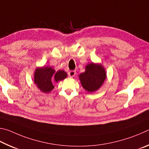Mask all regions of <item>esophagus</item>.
<instances>
[{
  "instance_id": "1",
  "label": "esophagus",
  "mask_w": 149,
  "mask_h": 149,
  "mask_svg": "<svg viewBox=\"0 0 149 149\" xmlns=\"http://www.w3.org/2000/svg\"><path fill=\"white\" fill-rule=\"evenodd\" d=\"M68 74H69V76L70 77H74L75 76V74H76V71L75 70H70V71L68 72Z\"/></svg>"
}]
</instances>
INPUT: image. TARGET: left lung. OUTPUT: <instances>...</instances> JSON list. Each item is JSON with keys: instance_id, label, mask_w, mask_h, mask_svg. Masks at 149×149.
<instances>
[{"instance_id": "8db88e82", "label": "left lung", "mask_w": 149, "mask_h": 149, "mask_svg": "<svg viewBox=\"0 0 149 149\" xmlns=\"http://www.w3.org/2000/svg\"><path fill=\"white\" fill-rule=\"evenodd\" d=\"M106 79V72L101 64L89 63L86 67L84 72L79 75L81 85L88 92L97 91L103 84Z\"/></svg>"}]
</instances>
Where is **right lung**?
I'll return each instance as SVG.
<instances>
[{
  "mask_svg": "<svg viewBox=\"0 0 149 149\" xmlns=\"http://www.w3.org/2000/svg\"><path fill=\"white\" fill-rule=\"evenodd\" d=\"M67 77V74L63 70H56L52 67H43L36 68L34 74V82L39 90L44 93H49L54 89V86L52 80L54 79L56 82L63 80Z\"/></svg>",
  "mask_w": 149,
  "mask_h": 149,
  "instance_id": "obj_1",
  "label": "right lung"
}]
</instances>
